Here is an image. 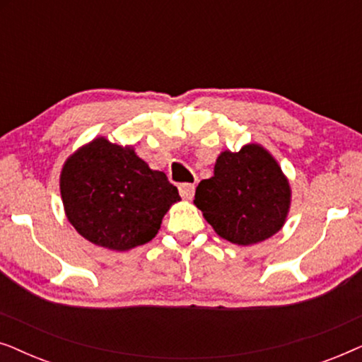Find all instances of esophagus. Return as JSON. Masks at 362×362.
Wrapping results in <instances>:
<instances>
[{
    "label": "esophagus",
    "mask_w": 362,
    "mask_h": 362,
    "mask_svg": "<svg viewBox=\"0 0 362 362\" xmlns=\"http://www.w3.org/2000/svg\"><path fill=\"white\" fill-rule=\"evenodd\" d=\"M196 186L191 185V182H185V185H180V194L182 199H192L194 196Z\"/></svg>",
    "instance_id": "34e87169"
}]
</instances>
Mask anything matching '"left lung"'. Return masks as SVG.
<instances>
[{
    "label": "left lung",
    "instance_id": "8db88e82",
    "mask_svg": "<svg viewBox=\"0 0 362 362\" xmlns=\"http://www.w3.org/2000/svg\"><path fill=\"white\" fill-rule=\"evenodd\" d=\"M194 206L221 239L254 245L285 226L291 206L290 181L260 143L217 156L214 176L196 187Z\"/></svg>",
    "mask_w": 362,
    "mask_h": 362
}]
</instances>
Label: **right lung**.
Segmentation results:
<instances>
[{
    "label": "right lung",
    "mask_w": 362,
    "mask_h": 362,
    "mask_svg": "<svg viewBox=\"0 0 362 362\" xmlns=\"http://www.w3.org/2000/svg\"><path fill=\"white\" fill-rule=\"evenodd\" d=\"M59 189L67 221L92 244L115 252L143 245L181 201L163 171L151 170L132 145L95 136L64 161Z\"/></svg>",
    "instance_id": "right-lung-1"
}]
</instances>
